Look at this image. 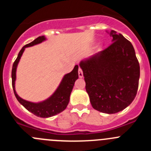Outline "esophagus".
Masks as SVG:
<instances>
[{"label": "esophagus", "mask_w": 151, "mask_h": 151, "mask_svg": "<svg viewBox=\"0 0 151 151\" xmlns=\"http://www.w3.org/2000/svg\"><path fill=\"white\" fill-rule=\"evenodd\" d=\"M78 76L80 78L83 77V72H82V69L81 68H78Z\"/></svg>", "instance_id": "34e87169"}]
</instances>
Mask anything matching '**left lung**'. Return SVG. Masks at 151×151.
<instances>
[{
    "label": "left lung",
    "instance_id": "8db88e82",
    "mask_svg": "<svg viewBox=\"0 0 151 151\" xmlns=\"http://www.w3.org/2000/svg\"><path fill=\"white\" fill-rule=\"evenodd\" d=\"M110 35L113 42L110 46L79 64L92 106L109 114L131 104L140 77L139 63L132 43L114 31Z\"/></svg>",
    "mask_w": 151,
    "mask_h": 151
}]
</instances>
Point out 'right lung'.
Listing matches in <instances>:
<instances>
[{
  "label": "right lung",
  "instance_id": "add662e5",
  "mask_svg": "<svg viewBox=\"0 0 151 151\" xmlns=\"http://www.w3.org/2000/svg\"><path fill=\"white\" fill-rule=\"evenodd\" d=\"M45 38L44 36H39L38 38L35 39L32 41L31 43L27 44L21 49L18 54V57L16 59L13 64V68H12V86H13V92L15 94L17 99L20 103L21 104L26 108V110L29 112L32 113L34 115L37 116L38 117H42V118H47V117L53 116L54 115H57L58 113L63 111L67 106L69 101V97L71 94L73 88L74 86L76 80L78 79V66L76 65L75 66L74 69L71 73L66 74L63 78L60 85H59L58 88L57 89L54 94L48 99L41 103H32L29 101H25L22 99L21 97L18 96L17 92L15 91V80H16V71H17V64L20 60L21 56L23 53L24 50L28 47L33 46L35 45L39 44L45 41Z\"/></svg>",
  "mask_w": 151,
  "mask_h": 151
}]
</instances>
